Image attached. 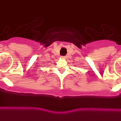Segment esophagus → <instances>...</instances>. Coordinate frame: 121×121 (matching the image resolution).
Wrapping results in <instances>:
<instances>
[{
	"instance_id": "esophagus-1",
	"label": "esophagus",
	"mask_w": 121,
	"mask_h": 121,
	"mask_svg": "<svg viewBox=\"0 0 121 121\" xmlns=\"http://www.w3.org/2000/svg\"><path fill=\"white\" fill-rule=\"evenodd\" d=\"M61 58H64H64H66V57H64V56H62V57H61Z\"/></svg>"
}]
</instances>
